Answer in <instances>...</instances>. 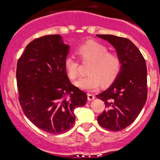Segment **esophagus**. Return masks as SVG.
I'll use <instances>...</instances> for the list:
<instances>
[{
  "instance_id": "34e87169",
  "label": "esophagus",
  "mask_w": 160,
  "mask_h": 160,
  "mask_svg": "<svg viewBox=\"0 0 160 160\" xmlns=\"http://www.w3.org/2000/svg\"><path fill=\"white\" fill-rule=\"evenodd\" d=\"M87 99H88L89 101H92V99H95V96L93 94L88 93V94H87Z\"/></svg>"
}]
</instances>
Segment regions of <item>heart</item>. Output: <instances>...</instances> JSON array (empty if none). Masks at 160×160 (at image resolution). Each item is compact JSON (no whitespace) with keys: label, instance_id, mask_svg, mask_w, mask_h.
I'll list each match as a JSON object with an SVG mask.
<instances>
[{"label":"heart","instance_id":"b5f03b06","mask_svg":"<svg viewBox=\"0 0 160 160\" xmlns=\"http://www.w3.org/2000/svg\"><path fill=\"white\" fill-rule=\"evenodd\" d=\"M77 53L83 61H92L87 76L81 77L75 85L80 89L92 91L97 89L102 82L109 84L116 78L121 69V59L116 53L108 52L105 45L94 41H89L77 49ZM78 61L73 56H67L64 60L65 68L68 77L72 80L79 75Z\"/></svg>","mask_w":160,"mask_h":160}]
</instances>
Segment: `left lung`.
Instances as JSON below:
<instances>
[{
	"mask_svg": "<svg viewBox=\"0 0 160 160\" xmlns=\"http://www.w3.org/2000/svg\"><path fill=\"white\" fill-rule=\"evenodd\" d=\"M96 36L111 44L122 62L115 81L106 90L96 95L107 108L97 121L108 131H122L134 122L147 101L146 61L139 49L128 38L113 35Z\"/></svg>",
	"mask_w": 160,
	"mask_h": 160,
	"instance_id": "8db88e82",
	"label": "left lung"
}]
</instances>
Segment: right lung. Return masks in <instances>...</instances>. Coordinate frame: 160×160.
Instances as JSON below:
<instances>
[{
    "label": "right lung",
    "mask_w": 160,
    "mask_h": 160,
    "mask_svg": "<svg viewBox=\"0 0 160 160\" xmlns=\"http://www.w3.org/2000/svg\"><path fill=\"white\" fill-rule=\"evenodd\" d=\"M70 46L60 35L36 38L17 61L19 101L26 116L49 134H63L75 122L73 110L86 104L85 92L72 85L64 60Z\"/></svg>",
    "instance_id": "right-lung-1"
}]
</instances>
